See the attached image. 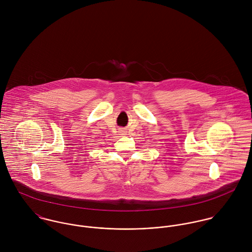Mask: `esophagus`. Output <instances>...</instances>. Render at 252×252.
Returning a JSON list of instances; mask_svg holds the SVG:
<instances>
[{"instance_id":"obj_1","label":"esophagus","mask_w":252,"mask_h":252,"mask_svg":"<svg viewBox=\"0 0 252 252\" xmlns=\"http://www.w3.org/2000/svg\"><path fill=\"white\" fill-rule=\"evenodd\" d=\"M121 131H122V132H125V131H124V130H121Z\"/></svg>"}]
</instances>
